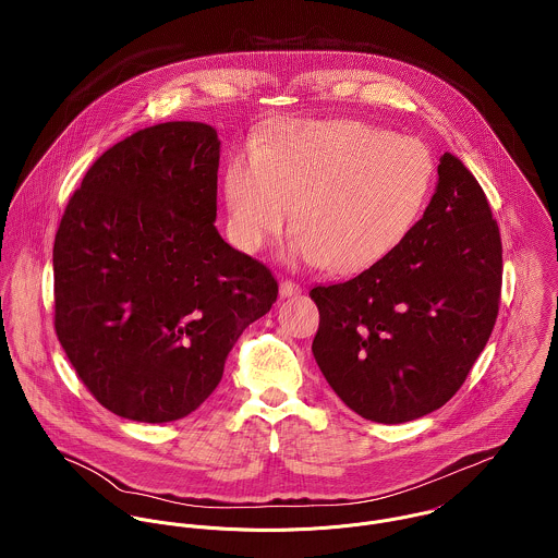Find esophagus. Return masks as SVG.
<instances>
[{
  "mask_svg": "<svg viewBox=\"0 0 558 558\" xmlns=\"http://www.w3.org/2000/svg\"><path fill=\"white\" fill-rule=\"evenodd\" d=\"M301 292H303V288H301L299 283L290 281V279H283V281L279 283V294H281V299H296Z\"/></svg>",
  "mask_w": 558,
  "mask_h": 558,
  "instance_id": "34e87169",
  "label": "esophagus"
}]
</instances>
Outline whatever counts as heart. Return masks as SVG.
<instances>
[{
  "label": "heart",
  "mask_w": 558,
  "mask_h": 558,
  "mask_svg": "<svg viewBox=\"0 0 558 558\" xmlns=\"http://www.w3.org/2000/svg\"><path fill=\"white\" fill-rule=\"evenodd\" d=\"M432 178V157L414 137L343 118L290 120L255 137L248 159L230 160L223 178L230 236L257 253L290 215V262L356 272L405 239Z\"/></svg>",
  "instance_id": "obj_1"
}]
</instances>
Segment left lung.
Returning <instances> with one entry per match:
<instances>
[{
  "label": "left lung",
  "instance_id": "8db88e82",
  "mask_svg": "<svg viewBox=\"0 0 558 558\" xmlns=\"http://www.w3.org/2000/svg\"><path fill=\"white\" fill-rule=\"evenodd\" d=\"M502 244L477 178L451 153L423 217L350 281L310 292L318 367L341 401L376 423H405L464 385L498 316Z\"/></svg>",
  "mask_w": 558,
  "mask_h": 558
}]
</instances>
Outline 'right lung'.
Returning a JSON list of instances; mask_svg holds the SVG:
<instances>
[{
	"instance_id": "right-lung-1",
	"label": "right lung",
	"mask_w": 558,
	"mask_h": 558,
	"mask_svg": "<svg viewBox=\"0 0 558 558\" xmlns=\"http://www.w3.org/2000/svg\"><path fill=\"white\" fill-rule=\"evenodd\" d=\"M221 142L202 122L133 133L87 169L53 244L56 332L81 383L140 423L191 414L279 286L215 228Z\"/></svg>"
}]
</instances>
